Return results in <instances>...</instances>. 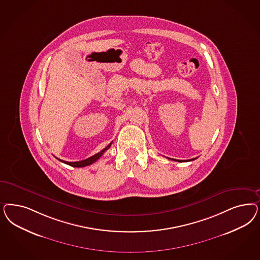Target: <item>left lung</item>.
<instances>
[{
    "instance_id": "1",
    "label": "left lung",
    "mask_w": 260,
    "mask_h": 260,
    "mask_svg": "<svg viewBox=\"0 0 260 260\" xmlns=\"http://www.w3.org/2000/svg\"><path fill=\"white\" fill-rule=\"evenodd\" d=\"M193 159H195V158H194V159H190L189 160H193ZM174 160H177V161H181V162H182V161H188V160H183V159H174Z\"/></svg>"
}]
</instances>
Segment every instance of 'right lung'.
<instances>
[{
    "label": "right lung",
    "instance_id": "add662e5",
    "mask_svg": "<svg viewBox=\"0 0 260 260\" xmlns=\"http://www.w3.org/2000/svg\"><path fill=\"white\" fill-rule=\"evenodd\" d=\"M111 144H112V143L108 144V145H107L104 149H102L101 152H99V153H96L95 155H93L92 157H90V158H88V159H83V160H79V161H65V160H62V159H58L60 161L66 164V165H69V166H71V167H74V168H84V167H87V166L92 165L95 160H98V159H100L101 156L103 155V153H104L105 151L109 149Z\"/></svg>",
    "mask_w": 260,
    "mask_h": 260
}]
</instances>
